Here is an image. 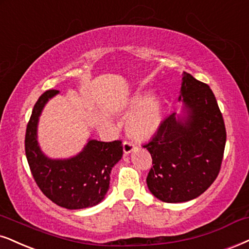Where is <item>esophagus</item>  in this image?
<instances>
[{"instance_id":"1","label":"esophagus","mask_w":249,"mask_h":249,"mask_svg":"<svg viewBox=\"0 0 249 249\" xmlns=\"http://www.w3.org/2000/svg\"><path fill=\"white\" fill-rule=\"evenodd\" d=\"M134 149H135V146L133 144V142H131V141H124V142H123V150H124L125 155L130 154L132 150Z\"/></svg>"}]
</instances>
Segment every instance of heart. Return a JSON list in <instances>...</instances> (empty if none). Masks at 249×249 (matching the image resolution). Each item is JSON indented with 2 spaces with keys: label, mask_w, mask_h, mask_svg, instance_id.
<instances>
[{
  "label": "heart",
  "mask_w": 249,
  "mask_h": 249,
  "mask_svg": "<svg viewBox=\"0 0 249 249\" xmlns=\"http://www.w3.org/2000/svg\"><path fill=\"white\" fill-rule=\"evenodd\" d=\"M132 110L126 118V128L132 135L146 138L153 135L160 127L163 117V103L157 94H135L130 101Z\"/></svg>",
  "instance_id": "b5f03b06"
}]
</instances>
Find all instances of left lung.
I'll list each match as a JSON object with an SVG mask.
<instances>
[{
    "label": "left lung",
    "mask_w": 249,
    "mask_h": 249,
    "mask_svg": "<svg viewBox=\"0 0 249 249\" xmlns=\"http://www.w3.org/2000/svg\"><path fill=\"white\" fill-rule=\"evenodd\" d=\"M179 114L166 117L143 144L153 159L147 186L166 203L187 202L208 190L224 154L226 132L216 97L207 84L182 73Z\"/></svg>",
    "instance_id": "obj_1"
}]
</instances>
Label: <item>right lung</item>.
<instances>
[{
	"mask_svg": "<svg viewBox=\"0 0 249 249\" xmlns=\"http://www.w3.org/2000/svg\"><path fill=\"white\" fill-rule=\"evenodd\" d=\"M49 89L34 106L25 137V153L34 180L48 199L67 209H85L105 200L110 185L111 170L121 161V141L103 142L88 138L79 153L65 159H52L41 149L37 125L42 110L57 95Z\"/></svg>",
	"mask_w": 249,
	"mask_h": 249,
	"instance_id": "right-lung-1",
	"label": "right lung"
}]
</instances>
